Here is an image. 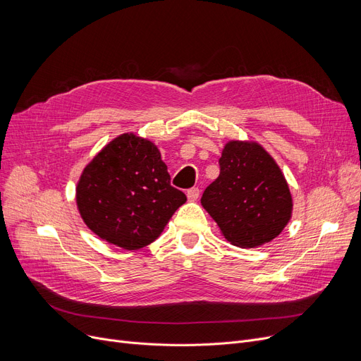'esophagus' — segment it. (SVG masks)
I'll use <instances>...</instances> for the list:
<instances>
[{
  "mask_svg": "<svg viewBox=\"0 0 361 361\" xmlns=\"http://www.w3.org/2000/svg\"><path fill=\"white\" fill-rule=\"evenodd\" d=\"M199 196H200L199 187H192V188H188V190H187V197H188V200H190V202L197 200Z\"/></svg>",
  "mask_w": 361,
  "mask_h": 361,
  "instance_id": "esophagus-1",
  "label": "esophagus"
}]
</instances>
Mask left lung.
Segmentation results:
<instances>
[{
  "label": "left lung",
  "mask_w": 361,
  "mask_h": 361,
  "mask_svg": "<svg viewBox=\"0 0 361 361\" xmlns=\"http://www.w3.org/2000/svg\"><path fill=\"white\" fill-rule=\"evenodd\" d=\"M219 166L202 206L224 237L238 247H257L278 237L291 218L293 199L272 157L257 143L230 142Z\"/></svg>",
  "instance_id": "left-lung-1"
}]
</instances>
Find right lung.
Returning <instances> with one entry per match:
<instances>
[{
	"label": "right lung",
	"mask_w": 361,
	"mask_h": 361,
	"mask_svg": "<svg viewBox=\"0 0 361 361\" xmlns=\"http://www.w3.org/2000/svg\"><path fill=\"white\" fill-rule=\"evenodd\" d=\"M75 200L94 234L136 250L159 237L187 197L171 185L158 147L130 133L114 139L85 168Z\"/></svg>",
	"instance_id": "right-lung-1"
}]
</instances>
